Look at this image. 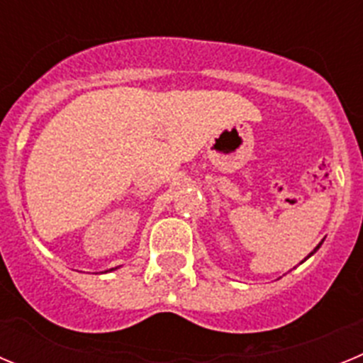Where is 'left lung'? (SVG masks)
<instances>
[{
    "label": "left lung",
    "instance_id": "1",
    "mask_svg": "<svg viewBox=\"0 0 363 363\" xmlns=\"http://www.w3.org/2000/svg\"><path fill=\"white\" fill-rule=\"evenodd\" d=\"M320 245H322V243H320ZM320 245H316V249H314V251H313V252H311V255H309V256H313V255H314V252L318 251V249H320ZM309 256H307V258H309Z\"/></svg>",
    "mask_w": 363,
    "mask_h": 363
}]
</instances>
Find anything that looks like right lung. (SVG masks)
<instances>
[{"instance_id":"right-lung-1","label":"right lung","mask_w":363,"mask_h":363,"mask_svg":"<svg viewBox=\"0 0 363 363\" xmlns=\"http://www.w3.org/2000/svg\"><path fill=\"white\" fill-rule=\"evenodd\" d=\"M111 271H114V269H111Z\"/></svg>"}]
</instances>
